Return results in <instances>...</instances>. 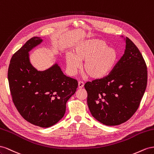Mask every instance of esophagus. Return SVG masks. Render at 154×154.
<instances>
[{
	"mask_svg": "<svg viewBox=\"0 0 154 154\" xmlns=\"http://www.w3.org/2000/svg\"><path fill=\"white\" fill-rule=\"evenodd\" d=\"M84 86V82H82L81 81H79L78 82V88H82Z\"/></svg>",
	"mask_w": 154,
	"mask_h": 154,
	"instance_id": "34e87169",
	"label": "esophagus"
}]
</instances>
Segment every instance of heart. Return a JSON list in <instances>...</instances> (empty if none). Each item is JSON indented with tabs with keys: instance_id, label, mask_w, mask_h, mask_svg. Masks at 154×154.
I'll return each mask as SVG.
<instances>
[{
	"instance_id": "heart-1",
	"label": "heart",
	"mask_w": 154,
	"mask_h": 154,
	"mask_svg": "<svg viewBox=\"0 0 154 154\" xmlns=\"http://www.w3.org/2000/svg\"><path fill=\"white\" fill-rule=\"evenodd\" d=\"M73 52L66 55L69 73L75 75L85 61L83 69L93 79H100L110 73L118 61L119 54L113 48L108 47L104 41L91 38L78 42Z\"/></svg>"
}]
</instances>
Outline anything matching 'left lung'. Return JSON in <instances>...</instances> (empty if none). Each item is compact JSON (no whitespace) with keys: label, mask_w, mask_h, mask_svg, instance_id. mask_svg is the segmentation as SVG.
Segmentation results:
<instances>
[{"label":"left lung","mask_w":154,"mask_h":154,"mask_svg":"<svg viewBox=\"0 0 154 154\" xmlns=\"http://www.w3.org/2000/svg\"><path fill=\"white\" fill-rule=\"evenodd\" d=\"M126 50L111 73L87 82V103L97 121L116 126L128 121L137 110L147 85V68L142 54L128 37Z\"/></svg>","instance_id":"1"}]
</instances>
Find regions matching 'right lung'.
Masks as SVG:
<instances>
[{
	"instance_id": "1",
	"label": "right lung",
	"mask_w": 154,
	"mask_h": 154,
	"mask_svg": "<svg viewBox=\"0 0 154 154\" xmlns=\"http://www.w3.org/2000/svg\"><path fill=\"white\" fill-rule=\"evenodd\" d=\"M42 41L41 37H32L15 53L8 78L13 101L20 115L31 124L48 128L64 117L66 104L78 83L65 75L57 63L43 71L32 64L29 52Z\"/></svg>"
}]
</instances>
